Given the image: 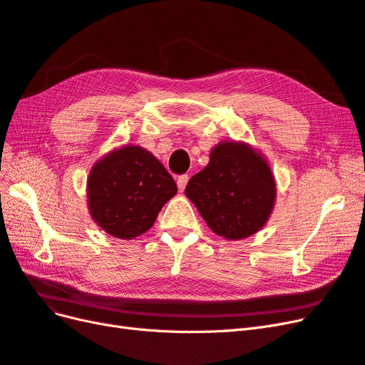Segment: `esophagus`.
<instances>
[{
  "label": "esophagus",
  "mask_w": 365,
  "mask_h": 365,
  "mask_svg": "<svg viewBox=\"0 0 365 365\" xmlns=\"http://www.w3.org/2000/svg\"><path fill=\"white\" fill-rule=\"evenodd\" d=\"M187 182H189V176H187V175H181V176H178V180H176V184H178V189H180V192H182V190L185 189Z\"/></svg>",
  "instance_id": "1"
}]
</instances>
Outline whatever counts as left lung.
<instances>
[{"instance_id":"8db88e82","label":"left lung","mask_w":365,"mask_h":365,"mask_svg":"<svg viewBox=\"0 0 365 365\" xmlns=\"http://www.w3.org/2000/svg\"><path fill=\"white\" fill-rule=\"evenodd\" d=\"M185 196L215 235L242 240L264 227L277 185L264 155L245 141H220L205 168L193 175Z\"/></svg>"}]
</instances>
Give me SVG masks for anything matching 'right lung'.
<instances>
[{
    "instance_id": "add662e5",
    "label": "right lung",
    "mask_w": 365,
    "mask_h": 365,
    "mask_svg": "<svg viewBox=\"0 0 365 365\" xmlns=\"http://www.w3.org/2000/svg\"><path fill=\"white\" fill-rule=\"evenodd\" d=\"M176 192L178 187L164 165L137 145L108 152L94 163L86 180L91 219L123 240L146 233Z\"/></svg>"
}]
</instances>
